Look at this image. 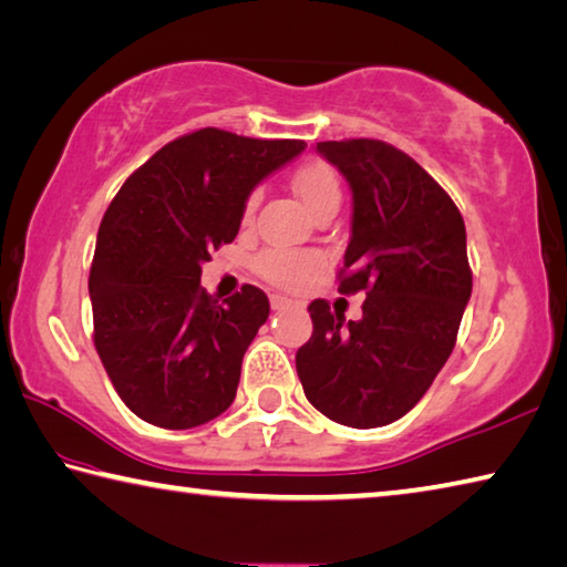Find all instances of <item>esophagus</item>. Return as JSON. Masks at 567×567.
<instances>
[{"instance_id": "34e87169", "label": "esophagus", "mask_w": 567, "mask_h": 567, "mask_svg": "<svg viewBox=\"0 0 567 567\" xmlns=\"http://www.w3.org/2000/svg\"><path fill=\"white\" fill-rule=\"evenodd\" d=\"M271 308L274 311H284V308H288V306H293V301L288 296H281V293H271Z\"/></svg>"}]
</instances>
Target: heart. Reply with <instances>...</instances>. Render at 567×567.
<instances>
[{
    "label": "heart",
    "mask_w": 567,
    "mask_h": 567,
    "mask_svg": "<svg viewBox=\"0 0 567 567\" xmlns=\"http://www.w3.org/2000/svg\"><path fill=\"white\" fill-rule=\"evenodd\" d=\"M293 189L301 197L306 209L311 215H320L326 209L340 207V179L328 165H306L298 169L293 177ZM256 205H259V195L251 192L247 205H244V219L251 221ZM256 271H259L266 281L281 288H291L303 284L320 266V256L316 251H293V249H266L256 256Z\"/></svg>",
    "instance_id": "heart-1"
}]
</instances>
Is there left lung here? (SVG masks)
Masks as SVG:
<instances>
[{
	"label": "left lung",
	"instance_id": "left-lung-1",
	"mask_svg": "<svg viewBox=\"0 0 567 567\" xmlns=\"http://www.w3.org/2000/svg\"><path fill=\"white\" fill-rule=\"evenodd\" d=\"M316 151L352 192L340 293L365 291L348 320L316 298L313 336L296 352L308 402L338 424L372 430L408 414L452 355L472 296L466 229L422 165L382 141H326Z\"/></svg>",
	"mask_w": 567,
	"mask_h": 567
}]
</instances>
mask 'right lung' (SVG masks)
Returning a JSON list of instances; mask_svg holds the SVG:
<instances>
[{
	"mask_svg": "<svg viewBox=\"0 0 567 567\" xmlns=\"http://www.w3.org/2000/svg\"><path fill=\"white\" fill-rule=\"evenodd\" d=\"M303 151L202 127L159 147L105 209L89 276L93 343L141 420L192 430L234 402L269 298L247 284L219 303L199 286L202 264L237 237L251 189Z\"/></svg>",
	"mask_w": 567,
	"mask_h": 567,
	"instance_id": "right-lung-1",
	"label": "right lung"
}]
</instances>
